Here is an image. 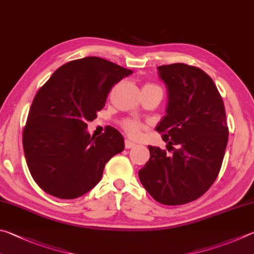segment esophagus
I'll list each match as a JSON object with an SVG mask.
<instances>
[{"label": "esophagus", "instance_id": "obj_1", "mask_svg": "<svg viewBox=\"0 0 254 254\" xmlns=\"http://www.w3.org/2000/svg\"><path fill=\"white\" fill-rule=\"evenodd\" d=\"M134 146H136V144H135L134 142H132V141H130L128 139L126 140V147H127V149H132V147H134Z\"/></svg>", "mask_w": 254, "mask_h": 254}]
</instances>
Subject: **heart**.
I'll use <instances>...</instances> for the list:
<instances>
[{
	"mask_svg": "<svg viewBox=\"0 0 254 254\" xmlns=\"http://www.w3.org/2000/svg\"><path fill=\"white\" fill-rule=\"evenodd\" d=\"M147 85H151V84H147ZM123 127L128 135H131L133 137H139L141 135L142 126L140 123L132 121V120H127V121L123 122Z\"/></svg>",
	"mask_w": 254,
	"mask_h": 254,
	"instance_id": "1",
	"label": "heart"
}]
</instances>
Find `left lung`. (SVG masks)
<instances>
[{
	"label": "left lung",
	"mask_w": 254,
	"mask_h": 254,
	"mask_svg": "<svg viewBox=\"0 0 254 254\" xmlns=\"http://www.w3.org/2000/svg\"><path fill=\"white\" fill-rule=\"evenodd\" d=\"M158 71L169 101L156 131L173 152L149 145L150 160L139 178L155 201L186 204L203 195L220 172L229 137L225 109L213 80L201 68L174 63Z\"/></svg>",
	"instance_id": "obj_1"
}]
</instances>
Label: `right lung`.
I'll list each match as a JSON object with an SVG mask.
<instances>
[{"mask_svg":"<svg viewBox=\"0 0 254 254\" xmlns=\"http://www.w3.org/2000/svg\"><path fill=\"white\" fill-rule=\"evenodd\" d=\"M108 60L87 57L64 64L38 91L23 130L27 167L38 186L60 199H76L102 178L108 161L124 150L117 128L91 136L112 86L132 74Z\"/></svg>","mask_w":254,"mask_h":254,"instance_id":"1","label":"right lung"}]
</instances>
